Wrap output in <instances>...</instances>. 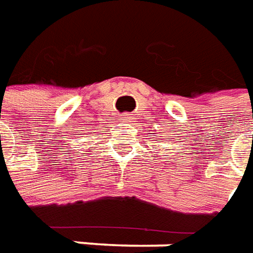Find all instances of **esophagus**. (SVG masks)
<instances>
[{"mask_svg": "<svg viewBox=\"0 0 253 253\" xmlns=\"http://www.w3.org/2000/svg\"><path fill=\"white\" fill-rule=\"evenodd\" d=\"M122 116H123V122H131L132 116L130 114H123Z\"/></svg>", "mask_w": 253, "mask_h": 253, "instance_id": "esophagus-1", "label": "esophagus"}]
</instances>
